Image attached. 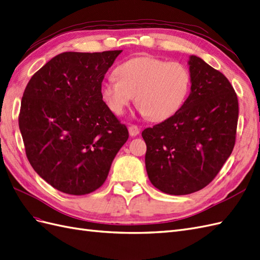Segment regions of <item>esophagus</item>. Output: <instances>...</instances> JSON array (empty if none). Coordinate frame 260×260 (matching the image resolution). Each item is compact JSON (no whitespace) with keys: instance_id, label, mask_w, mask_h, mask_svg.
I'll return each instance as SVG.
<instances>
[{"instance_id":"esophagus-1","label":"esophagus","mask_w":260,"mask_h":260,"mask_svg":"<svg viewBox=\"0 0 260 260\" xmlns=\"http://www.w3.org/2000/svg\"><path fill=\"white\" fill-rule=\"evenodd\" d=\"M128 133H129V135L132 137H135L139 134V128L137 127L136 125H131L128 127Z\"/></svg>"}]
</instances>
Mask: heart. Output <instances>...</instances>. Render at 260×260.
Segmentation results:
<instances>
[{
	"mask_svg": "<svg viewBox=\"0 0 260 260\" xmlns=\"http://www.w3.org/2000/svg\"><path fill=\"white\" fill-rule=\"evenodd\" d=\"M117 79L102 82L103 102L115 115H123L135 100L139 112L152 122H162L176 115L191 90V73L179 61L143 56L128 59L115 68Z\"/></svg>",
	"mask_w": 260,
	"mask_h": 260,
	"instance_id": "1",
	"label": "heart"
}]
</instances>
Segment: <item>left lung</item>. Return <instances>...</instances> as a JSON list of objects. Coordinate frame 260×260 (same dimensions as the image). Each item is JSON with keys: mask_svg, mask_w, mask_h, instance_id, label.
<instances>
[{"mask_svg": "<svg viewBox=\"0 0 260 260\" xmlns=\"http://www.w3.org/2000/svg\"><path fill=\"white\" fill-rule=\"evenodd\" d=\"M191 90L176 115L143 131L146 170L164 193L184 196L216 177L235 145L238 100L223 73L189 57Z\"/></svg>", "mask_w": 260, "mask_h": 260, "instance_id": "obj_1", "label": "left lung"}]
</instances>
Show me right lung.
<instances>
[{
  "label": "right lung",
  "instance_id": "obj_1",
  "mask_svg": "<svg viewBox=\"0 0 260 260\" xmlns=\"http://www.w3.org/2000/svg\"><path fill=\"white\" fill-rule=\"evenodd\" d=\"M121 52H62L26 85L18 116L26 156L39 177L63 193L83 196L101 187L128 139L127 127L100 93Z\"/></svg>",
  "mask_w": 260,
  "mask_h": 260
}]
</instances>
